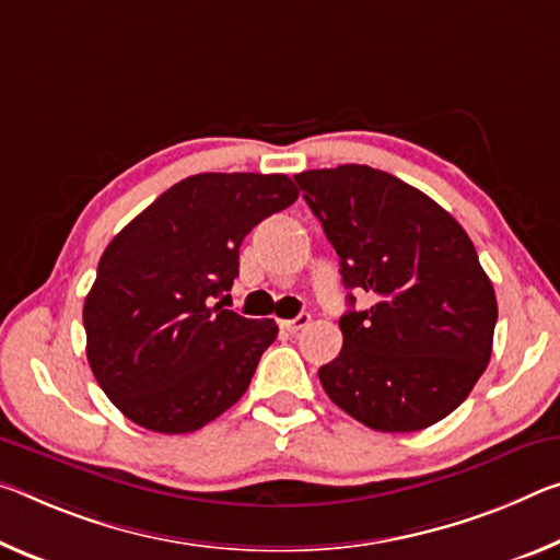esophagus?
Here are the masks:
<instances>
[{"mask_svg": "<svg viewBox=\"0 0 560 560\" xmlns=\"http://www.w3.org/2000/svg\"><path fill=\"white\" fill-rule=\"evenodd\" d=\"M308 324H312V316H308V314H299L296 318H289V322H281V328H283V331H289V334H296V331H301V328L308 326Z\"/></svg>", "mask_w": 560, "mask_h": 560, "instance_id": "obj_1", "label": "esophagus"}]
</instances>
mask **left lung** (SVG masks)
Segmentation results:
<instances>
[{"mask_svg": "<svg viewBox=\"0 0 560 560\" xmlns=\"http://www.w3.org/2000/svg\"><path fill=\"white\" fill-rule=\"evenodd\" d=\"M341 259L346 289L374 304L339 318V357L318 369L331 401L363 425L408 433L458 408L488 366L493 283L464 226L394 174L363 164L294 176Z\"/></svg>", "mask_w": 560, "mask_h": 560, "instance_id": "obj_1", "label": "left lung"}]
</instances>
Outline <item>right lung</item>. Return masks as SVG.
Segmentation results:
<instances>
[{
	"mask_svg": "<svg viewBox=\"0 0 560 560\" xmlns=\"http://www.w3.org/2000/svg\"><path fill=\"white\" fill-rule=\"evenodd\" d=\"M296 197L287 174H197L104 248L84 301L86 359L129 421L191 433L244 396L279 326L214 299L238 277L244 236Z\"/></svg>",
	"mask_w": 560,
	"mask_h": 560,
	"instance_id": "obj_1",
	"label": "right lung"
}]
</instances>
